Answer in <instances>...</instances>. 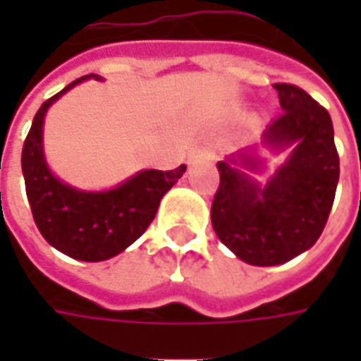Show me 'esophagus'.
<instances>
[{"mask_svg":"<svg viewBox=\"0 0 361 361\" xmlns=\"http://www.w3.org/2000/svg\"><path fill=\"white\" fill-rule=\"evenodd\" d=\"M215 142H213L211 138H204L199 145H195V148H192V157H209V159H213V157H215Z\"/></svg>","mask_w":361,"mask_h":361,"instance_id":"34e87169","label":"esophagus"}]
</instances>
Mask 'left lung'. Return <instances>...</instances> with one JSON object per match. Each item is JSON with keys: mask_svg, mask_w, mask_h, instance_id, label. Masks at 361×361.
<instances>
[{"mask_svg": "<svg viewBox=\"0 0 361 361\" xmlns=\"http://www.w3.org/2000/svg\"><path fill=\"white\" fill-rule=\"evenodd\" d=\"M281 114L263 132L273 150L293 146L289 159L261 187L237 169H259L243 150L216 162L221 174L211 207L216 237L249 265L269 267L291 261L313 247L326 227L340 180L334 124L324 106L293 84H273Z\"/></svg>", "mask_w": 361, "mask_h": 361, "instance_id": "left-lung-1", "label": "left lung"}]
</instances>
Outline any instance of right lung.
<instances>
[{"label":"right lung","mask_w":361,"mask_h":361,"mask_svg":"<svg viewBox=\"0 0 361 361\" xmlns=\"http://www.w3.org/2000/svg\"><path fill=\"white\" fill-rule=\"evenodd\" d=\"M98 78L82 76L51 96L35 112L21 150V171L35 225L44 239L72 259L106 261L122 253L152 223L160 199L187 171H140L122 185L102 192L78 190L56 178L44 159V116L62 94L76 84Z\"/></svg>","instance_id":"add662e5"}]
</instances>
